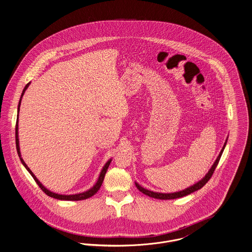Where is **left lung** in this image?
Instances as JSON below:
<instances>
[{
	"instance_id": "1",
	"label": "left lung",
	"mask_w": 252,
	"mask_h": 252,
	"mask_svg": "<svg viewBox=\"0 0 252 252\" xmlns=\"http://www.w3.org/2000/svg\"><path fill=\"white\" fill-rule=\"evenodd\" d=\"M225 144H226V141H225V143H224V145H223V147H222V149H221V151H220V153L218 159L216 160L215 163L213 164V166L211 167V169H210L209 172L207 173L206 176H205L201 181H199L198 183L193 185L192 187H189V188H188V189H184V190L178 191V192H174V193H160V192H154V191L145 189H143L142 187H140V186L137 183H136V186H137L138 190H140L142 193H144V194H146V195H148V196H150V197H153V198L164 199V200H165V199H175V198L183 197V196H186V195H188V194H189V193H191V192H194V191L198 190L199 189H201L204 185H206L207 182L211 179V177H212V175L214 174V171H215V169H216V167H217L219 161L220 160V157H221V154H222L223 149H224V147H225Z\"/></svg>"
}]
</instances>
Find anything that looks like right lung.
<instances>
[{
	"mask_svg": "<svg viewBox=\"0 0 252 252\" xmlns=\"http://www.w3.org/2000/svg\"><path fill=\"white\" fill-rule=\"evenodd\" d=\"M29 85H30V83L29 84H27L26 85V87H25V89L23 90V92H22V95H21V98H22V96L24 95V93L26 92V90L28 89V87H29ZM20 104H21V99H20V101H19V105H18V113H19V110H20ZM15 141H16V149H17V153H18V156L20 157V160L22 161V163L24 164V166L27 168V170L31 173V175L32 176V178L34 179V181L36 182V184L39 186V188L45 192L47 195H49V196H51V197H54V198H56V199H60V200H84V199H87V198H89V197H91L92 195H94L97 191H98V189H100V187H101V185L103 183V180H104V177H105V174H106V172H107V170H108V167H109V165H110V163H111V160H109L106 164H105V166L103 167V169H102V171H101V173H100V176H99V179H98V181H97V183L94 185V187L92 188L90 190H88V191H85V192H83V193H78V194H72V195H63V194H58V193H54V192H52V191H50V190H48L46 188H44L43 186H42V184L40 183L37 179H36V177L34 176V174L32 172V170L28 167V165L25 163V161H24L23 159L21 158V153H20V148H19V140H18V118H17V121H16V126H15Z\"/></svg>",
	"mask_w": 252,
	"mask_h": 252,
	"instance_id": "1",
	"label": "right lung"
}]
</instances>
